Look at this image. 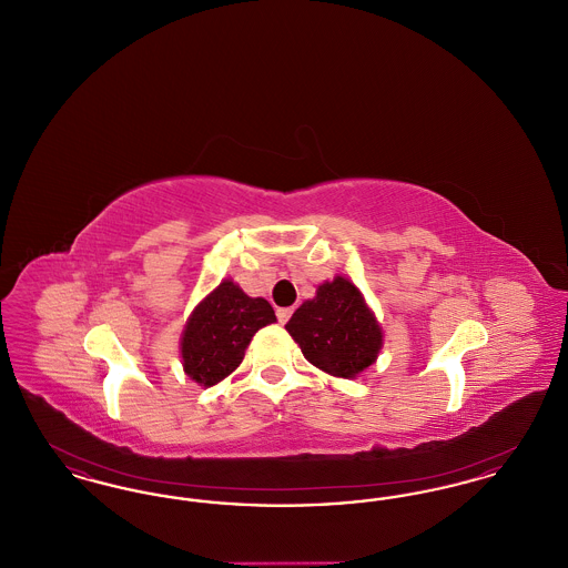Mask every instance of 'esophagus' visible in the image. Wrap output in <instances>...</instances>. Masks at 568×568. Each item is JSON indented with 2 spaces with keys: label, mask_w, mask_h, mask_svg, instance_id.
I'll return each instance as SVG.
<instances>
[{
  "label": "esophagus",
  "mask_w": 568,
  "mask_h": 568,
  "mask_svg": "<svg viewBox=\"0 0 568 568\" xmlns=\"http://www.w3.org/2000/svg\"><path fill=\"white\" fill-rule=\"evenodd\" d=\"M292 308H276V317H278V324H287L290 317H292Z\"/></svg>",
  "instance_id": "obj_1"
}]
</instances>
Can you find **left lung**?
<instances>
[{
    "label": "left lung",
    "instance_id": "obj_1",
    "mask_svg": "<svg viewBox=\"0 0 568 568\" xmlns=\"http://www.w3.org/2000/svg\"><path fill=\"white\" fill-rule=\"evenodd\" d=\"M304 357L332 377L355 378L375 364L383 329L362 292L345 276L317 287L285 325Z\"/></svg>",
    "mask_w": 568,
    "mask_h": 568
}]
</instances>
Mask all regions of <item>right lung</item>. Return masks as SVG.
<instances>
[{"label":"right lung","instance_id":"obj_1","mask_svg":"<svg viewBox=\"0 0 568 568\" xmlns=\"http://www.w3.org/2000/svg\"><path fill=\"white\" fill-rule=\"evenodd\" d=\"M274 322L268 300L246 296L230 278L221 281L193 308L183 329L185 375L204 387L216 385L239 368L255 332Z\"/></svg>","mask_w":568,"mask_h":568}]
</instances>
